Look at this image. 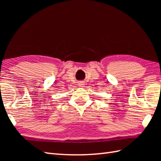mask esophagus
<instances>
[{"label": "esophagus", "instance_id": "1", "mask_svg": "<svg viewBox=\"0 0 161 161\" xmlns=\"http://www.w3.org/2000/svg\"><path fill=\"white\" fill-rule=\"evenodd\" d=\"M84 81H80V82H79V86H80V87H83V86H84Z\"/></svg>", "mask_w": 161, "mask_h": 161}]
</instances>
